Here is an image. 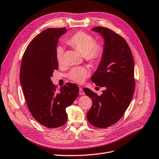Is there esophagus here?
<instances>
[{
	"mask_svg": "<svg viewBox=\"0 0 159 159\" xmlns=\"http://www.w3.org/2000/svg\"><path fill=\"white\" fill-rule=\"evenodd\" d=\"M79 93H80V94H81V95L85 94V93H84V90H83V89L80 88V92H79Z\"/></svg>",
	"mask_w": 159,
	"mask_h": 159,
	"instance_id": "34e87169",
	"label": "esophagus"
}]
</instances>
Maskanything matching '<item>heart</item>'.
I'll use <instances>...</instances> for the list:
<instances>
[{
    "label": "heart",
    "instance_id": "1",
    "mask_svg": "<svg viewBox=\"0 0 159 159\" xmlns=\"http://www.w3.org/2000/svg\"><path fill=\"white\" fill-rule=\"evenodd\" d=\"M67 43L78 49L84 55L86 61L91 63L99 62L103 55L104 48L100 43H96L94 38L84 32H78L67 40ZM64 48L58 46L56 49V59L59 64L63 62ZM89 74V70L84 66L74 68L69 73V78L76 83H82Z\"/></svg>",
    "mask_w": 159,
    "mask_h": 159
}]
</instances>
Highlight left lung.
Instances as JSON below:
<instances>
[{
  "instance_id": "8db88e82",
  "label": "left lung",
  "mask_w": 159,
  "mask_h": 159,
  "mask_svg": "<svg viewBox=\"0 0 159 159\" xmlns=\"http://www.w3.org/2000/svg\"><path fill=\"white\" fill-rule=\"evenodd\" d=\"M92 30L104 39V53L91 80L104 87L100 96L88 88L84 91L93 105L87 113L88 121L98 128H107L122 117L134 92V65L131 50L122 36L113 30L96 27Z\"/></svg>"
}]
</instances>
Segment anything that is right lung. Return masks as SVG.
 Masks as SVG:
<instances>
[{
  "instance_id": "1",
  "label": "right lung",
  "mask_w": 159,
  "mask_h": 159,
  "mask_svg": "<svg viewBox=\"0 0 159 159\" xmlns=\"http://www.w3.org/2000/svg\"><path fill=\"white\" fill-rule=\"evenodd\" d=\"M67 30L49 28L38 34L23 54L20 83L31 115L48 128H57L67 120L66 107L77 98L79 88L67 83L59 92L51 80L58 69L56 49L59 39Z\"/></svg>"
}]
</instances>
